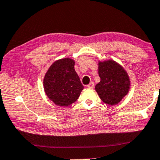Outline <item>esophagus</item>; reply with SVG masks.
I'll use <instances>...</instances> for the list:
<instances>
[{
  "label": "esophagus",
  "mask_w": 160,
  "mask_h": 160,
  "mask_svg": "<svg viewBox=\"0 0 160 160\" xmlns=\"http://www.w3.org/2000/svg\"><path fill=\"white\" fill-rule=\"evenodd\" d=\"M87 87L89 88H93V87H94V83H93V82H91L90 83H89Z\"/></svg>",
  "instance_id": "1"
}]
</instances>
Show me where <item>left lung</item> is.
<instances>
[{
	"mask_svg": "<svg viewBox=\"0 0 160 160\" xmlns=\"http://www.w3.org/2000/svg\"><path fill=\"white\" fill-rule=\"evenodd\" d=\"M99 76L95 89L100 99L108 105H117L129 91L128 74L118 63L109 60L99 63Z\"/></svg>",
	"mask_w": 160,
	"mask_h": 160,
	"instance_id": "obj_1",
	"label": "left lung"
}]
</instances>
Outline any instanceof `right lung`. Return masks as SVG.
I'll return each mask as SVG.
<instances>
[{
    "label": "right lung",
    "mask_w": 160,
    "mask_h": 160,
    "mask_svg": "<svg viewBox=\"0 0 160 160\" xmlns=\"http://www.w3.org/2000/svg\"><path fill=\"white\" fill-rule=\"evenodd\" d=\"M44 88L55 105L67 107L76 102L83 86L74 70V61L63 58L53 63L44 76Z\"/></svg>",
    "instance_id": "obj_1"
}]
</instances>
